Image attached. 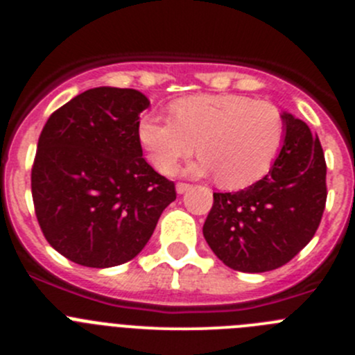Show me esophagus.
Instances as JSON below:
<instances>
[{"mask_svg": "<svg viewBox=\"0 0 355 355\" xmlns=\"http://www.w3.org/2000/svg\"><path fill=\"white\" fill-rule=\"evenodd\" d=\"M189 189H192L191 184H184V182H178V184H177V192H178V194H185V192H187Z\"/></svg>", "mask_w": 355, "mask_h": 355, "instance_id": "obj_1", "label": "esophagus"}]
</instances>
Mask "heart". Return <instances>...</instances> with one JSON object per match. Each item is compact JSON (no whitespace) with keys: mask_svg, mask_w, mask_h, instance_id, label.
Masks as SVG:
<instances>
[{"mask_svg":"<svg viewBox=\"0 0 355 355\" xmlns=\"http://www.w3.org/2000/svg\"><path fill=\"white\" fill-rule=\"evenodd\" d=\"M173 118L148 114L139 141L153 166L163 173L180 159L200 156L192 175H216L225 189H244L261 180L285 141V118L275 105L244 94L189 96L173 105Z\"/></svg>","mask_w":355,"mask_h":355,"instance_id":"b5f03b06","label":"heart"}]
</instances>
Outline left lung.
I'll use <instances>...</instances> for the list:
<instances>
[{
	"label": "left lung",
	"instance_id": "obj_1",
	"mask_svg": "<svg viewBox=\"0 0 355 355\" xmlns=\"http://www.w3.org/2000/svg\"><path fill=\"white\" fill-rule=\"evenodd\" d=\"M285 141L270 173L239 192H214L202 234L218 259L244 273L287 264L320 227L327 163L318 135L284 111Z\"/></svg>",
	"mask_w": 355,
	"mask_h": 355
}]
</instances>
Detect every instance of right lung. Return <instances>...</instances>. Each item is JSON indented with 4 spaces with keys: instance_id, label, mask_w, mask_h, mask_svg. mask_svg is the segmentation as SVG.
<instances>
[{
    "instance_id": "right-lung-1",
    "label": "right lung",
    "mask_w": 355,
    "mask_h": 355,
    "mask_svg": "<svg viewBox=\"0 0 355 355\" xmlns=\"http://www.w3.org/2000/svg\"><path fill=\"white\" fill-rule=\"evenodd\" d=\"M135 89L94 87L46 121L32 166V199L46 241L73 263L111 268L134 259L177 199L175 184L142 157Z\"/></svg>"
}]
</instances>
